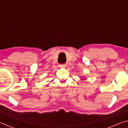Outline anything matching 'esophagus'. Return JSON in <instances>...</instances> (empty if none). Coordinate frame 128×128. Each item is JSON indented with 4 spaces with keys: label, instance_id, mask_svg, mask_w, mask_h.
Listing matches in <instances>:
<instances>
[{
    "label": "esophagus",
    "instance_id": "esophagus-1",
    "mask_svg": "<svg viewBox=\"0 0 128 128\" xmlns=\"http://www.w3.org/2000/svg\"><path fill=\"white\" fill-rule=\"evenodd\" d=\"M66 66V65L65 64H62L59 65V67H60V68H64V67Z\"/></svg>",
    "mask_w": 128,
    "mask_h": 128
}]
</instances>
